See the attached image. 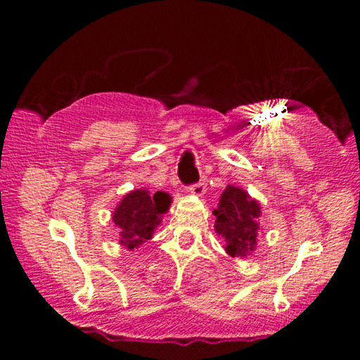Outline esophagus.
<instances>
[{"mask_svg": "<svg viewBox=\"0 0 360 360\" xmlns=\"http://www.w3.org/2000/svg\"><path fill=\"white\" fill-rule=\"evenodd\" d=\"M188 192L193 195H203L205 193V181L202 179L197 184H193L192 187H188Z\"/></svg>", "mask_w": 360, "mask_h": 360, "instance_id": "esophagus-1", "label": "esophagus"}]
</instances>
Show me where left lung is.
Segmentation results:
<instances>
[{
    "label": "left lung",
    "instance_id": "obj_1",
    "mask_svg": "<svg viewBox=\"0 0 360 360\" xmlns=\"http://www.w3.org/2000/svg\"><path fill=\"white\" fill-rule=\"evenodd\" d=\"M212 212L216 216L214 230L222 236L225 252L240 259L251 255L262 231L257 200L249 197L245 188L227 186Z\"/></svg>",
    "mask_w": 360,
    "mask_h": 360
}]
</instances>
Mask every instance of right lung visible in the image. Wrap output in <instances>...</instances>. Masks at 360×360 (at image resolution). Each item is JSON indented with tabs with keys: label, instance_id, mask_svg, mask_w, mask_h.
Listing matches in <instances>:
<instances>
[{
	"label": "right lung",
	"instance_id": "add662e5",
	"mask_svg": "<svg viewBox=\"0 0 360 360\" xmlns=\"http://www.w3.org/2000/svg\"><path fill=\"white\" fill-rule=\"evenodd\" d=\"M169 205L172 197L165 192L150 195L146 188H136L127 193L112 212V222L120 230V245L133 251L150 240Z\"/></svg>",
	"mask_w": 360,
	"mask_h": 360
}]
</instances>
